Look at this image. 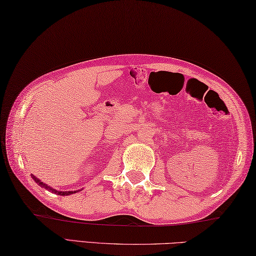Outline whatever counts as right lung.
Returning a JSON list of instances; mask_svg holds the SVG:
<instances>
[{"instance_id":"right-lung-1","label":"right lung","mask_w":256,"mask_h":256,"mask_svg":"<svg viewBox=\"0 0 256 256\" xmlns=\"http://www.w3.org/2000/svg\"><path fill=\"white\" fill-rule=\"evenodd\" d=\"M34 178V180L38 182V184H40V186H44V188L46 189H48L51 192L52 190V192H54V194H62V196H66V194H72L74 192H56V190H54V189H52V188H50V186H48L46 184H43V182H40L38 179H36L35 176H33Z\"/></svg>"}]
</instances>
